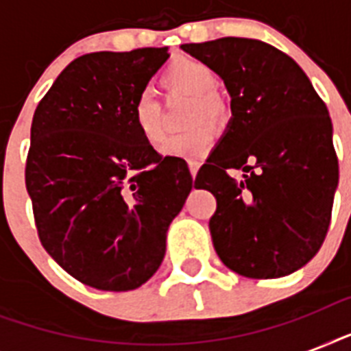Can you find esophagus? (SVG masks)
Returning <instances> with one entry per match:
<instances>
[{"label": "esophagus", "mask_w": 351, "mask_h": 351, "mask_svg": "<svg viewBox=\"0 0 351 351\" xmlns=\"http://www.w3.org/2000/svg\"><path fill=\"white\" fill-rule=\"evenodd\" d=\"M200 165H202V162H200V160H189V171H191L193 178L197 176L198 169H200Z\"/></svg>", "instance_id": "obj_1"}]
</instances>
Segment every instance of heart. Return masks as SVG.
I'll return each instance as SVG.
<instances>
[{"mask_svg":"<svg viewBox=\"0 0 351 351\" xmlns=\"http://www.w3.org/2000/svg\"><path fill=\"white\" fill-rule=\"evenodd\" d=\"M162 84L169 90H178L193 96L191 104V127L184 132H178L171 138L164 147L165 156L171 158L197 160L209 153L217 140V129L212 121H224L230 117V107L222 96L213 89L217 85V73L209 63L197 58L182 56L171 62L162 73ZM132 121L138 134L153 147H158L165 140L162 106L156 96L149 90H143L132 104Z\"/></svg>","mask_w":351,"mask_h":351,"instance_id":"obj_1","label":"heart"}]
</instances>
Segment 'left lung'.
Returning <instances> with one entry per match:
<instances>
[{
	"label": "left lung",
	"instance_id": "8db88e82",
	"mask_svg": "<svg viewBox=\"0 0 351 351\" xmlns=\"http://www.w3.org/2000/svg\"><path fill=\"white\" fill-rule=\"evenodd\" d=\"M182 49L224 80L231 114L198 189L217 198L209 231L226 266L250 278L297 271L321 250L339 182L326 104L297 63L250 38ZM254 164L249 165V162ZM228 169H242L237 182Z\"/></svg>",
	"mask_w": 351,
	"mask_h": 351
}]
</instances>
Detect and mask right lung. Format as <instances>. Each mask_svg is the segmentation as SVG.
<instances>
[{"instance_id": "1", "label": "right lung", "mask_w": 351, "mask_h": 351, "mask_svg": "<svg viewBox=\"0 0 351 351\" xmlns=\"http://www.w3.org/2000/svg\"><path fill=\"white\" fill-rule=\"evenodd\" d=\"M167 58V47L80 56L36 107L25 184L38 237L90 288L147 282L191 191L186 160L164 158L132 121L136 96Z\"/></svg>"}]
</instances>
